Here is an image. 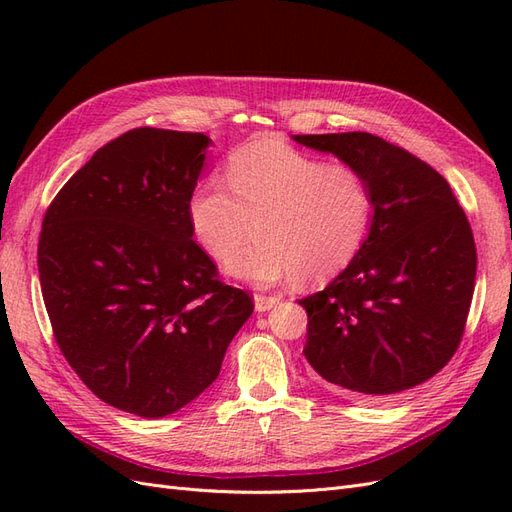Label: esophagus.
<instances>
[{
	"instance_id": "34e87169",
	"label": "esophagus",
	"mask_w": 512,
	"mask_h": 512,
	"mask_svg": "<svg viewBox=\"0 0 512 512\" xmlns=\"http://www.w3.org/2000/svg\"><path fill=\"white\" fill-rule=\"evenodd\" d=\"M277 303H280V297H267V294H256L254 297L256 312H269Z\"/></svg>"
}]
</instances>
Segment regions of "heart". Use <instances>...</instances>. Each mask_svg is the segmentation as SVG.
Here are the masks:
<instances>
[{"label": "heart", "mask_w": 512, "mask_h": 512, "mask_svg": "<svg viewBox=\"0 0 512 512\" xmlns=\"http://www.w3.org/2000/svg\"><path fill=\"white\" fill-rule=\"evenodd\" d=\"M224 181L207 179L188 198L196 243L226 258L254 222V241L228 260V271L254 284L305 275L324 282L359 256L374 220V194L359 168L324 162L273 138L228 156Z\"/></svg>", "instance_id": "1"}]
</instances>
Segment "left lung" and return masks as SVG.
<instances>
[{"mask_svg": "<svg viewBox=\"0 0 512 512\" xmlns=\"http://www.w3.org/2000/svg\"><path fill=\"white\" fill-rule=\"evenodd\" d=\"M359 168L374 220L359 256L299 303L303 354L331 389L386 399L436 376L466 329L476 245L448 181L423 160L369 132L297 134Z\"/></svg>", "mask_w": 512, "mask_h": 512, "instance_id": "1", "label": "left lung"}]
</instances>
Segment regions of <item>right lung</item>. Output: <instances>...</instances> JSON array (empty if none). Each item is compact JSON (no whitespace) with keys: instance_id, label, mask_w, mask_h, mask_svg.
Masks as SVG:
<instances>
[{"instance_id":"add662e5","label":"right lung","mask_w":512,"mask_h":512,"mask_svg":"<svg viewBox=\"0 0 512 512\" xmlns=\"http://www.w3.org/2000/svg\"><path fill=\"white\" fill-rule=\"evenodd\" d=\"M209 143L134 128L98 149L42 220L55 342L91 393L136 416L173 414L203 393L254 312L192 239L188 198Z\"/></svg>"}]
</instances>
